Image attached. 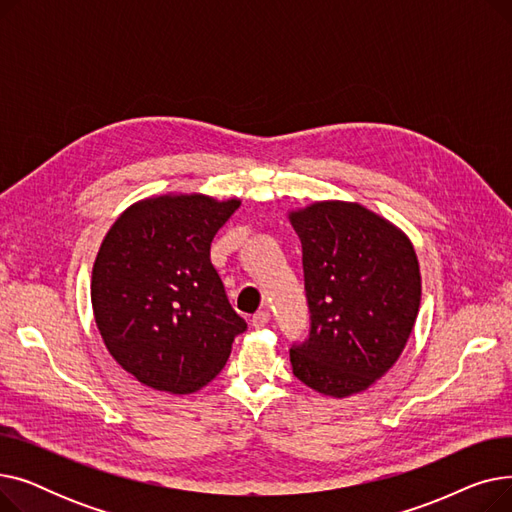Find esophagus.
Here are the masks:
<instances>
[{"label": "esophagus", "instance_id": "obj_1", "mask_svg": "<svg viewBox=\"0 0 512 512\" xmlns=\"http://www.w3.org/2000/svg\"><path fill=\"white\" fill-rule=\"evenodd\" d=\"M251 324H253V328H265L267 324H270V311H265V309H261V311H257L255 315H253V319H251Z\"/></svg>", "mask_w": 512, "mask_h": 512}]
</instances>
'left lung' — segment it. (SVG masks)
<instances>
[{"label":"left lung","instance_id":"obj_1","mask_svg":"<svg viewBox=\"0 0 512 512\" xmlns=\"http://www.w3.org/2000/svg\"><path fill=\"white\" fill-rule=\"evenodd\" d=\"M303 245L309 340L290 348L292 373L311 390L346 398L398 361L415 328L421 274L398 226L351 201L288 211Z\"/></svg>","mask_w":512,"mask_h":512}]
</instances>
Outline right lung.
Masks as SVG:
<instances>
[{
    "label": "right lung",
    "mask_w": 512,
    "mask_h": 512,
    "mask_svg": "<svg viewBox=\"0 0 512 512\" xmlns=\"http://www.w3.org/2000/svg\"><path fill=\"white\" fill-rule=\"evenodd\" d=\"M240 199L168 193L132 203L93 263L91 303L114 361L143 386L193 394L226 365L247 330L209 259Z\"/></svg>",
    "instance_id": "obj_1"
}]
</instances>
